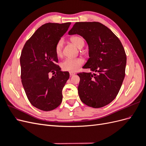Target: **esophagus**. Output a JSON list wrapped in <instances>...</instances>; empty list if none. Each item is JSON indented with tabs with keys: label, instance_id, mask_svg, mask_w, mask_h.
Returning <instances> with one entry per match:
<instances>
[{
	"label": "esophagus",
	"instance_id": "esophagus-1",
	"mask_svg": "<svg viewBox=\"0 0 146 146\" xmlns=\"http://www.w3.org/2000/svg\"><path fill=\"white\" fill-rule=\"evenodd\" d=\"M69 75H70V76L71 77V76H74V75H75V73L73 72H69Z\"/></svg>",
	"mask_w": 146,
	"mask_h": 146
}]
</instances>
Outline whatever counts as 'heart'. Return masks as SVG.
<instances>
[{
  "label": "heart",
  "instance_id": "1",
  "mask_svg": "<svg viewBox=\"0 0 146 146\" xmlns=\"http://www.w3.org/2000/svg\"><path fill=\"white\" fill-rule=\"evenodd\" d=\"M71 41L78 48H82L85 45V41L82 37L80 36H73L70 38ZM64 46V40L63 39H60L56 42L55 50L57 56H61L63 52V48ZM83 61L81 58H66L61 64V68L64 70L70 72H75L83 64Z\"/></svg>",
  "mask_w": 146,
  "mask_h": 146
}]
</instances>
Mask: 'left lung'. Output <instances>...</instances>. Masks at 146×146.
Returning <instances> with one entry per match:
<instances>
[{
  "label": "left lung",
  "instance_id": "8db88e82",
  "mask_svg": "<svg viewBox=\"0 0 146 146\" xmlns=\"http://www.w3.org/2000/svg\"><path fill=\"white\" fill-rule=\"evenodd\" d=\"M69 35H79L89 47V56L83 68L96 72L77 74L80 80L78 92L83 103L98 108L116 98L125 77L127 57L119 38L98 22H79Z\"/></svg>",
  "mask_w": 146,
  "mask_h": 146
}]
</instances>
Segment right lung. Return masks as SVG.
Returning a JSON list of instances; mask_svg holds the SVG:
<instances>
[{
	"label": "right lung",
	"mask_w": 146,
	"mask_h": 146,
	"mask_svg": "<svg viewBox=\"0 0 146 146\" xmlns=\"http://www.w3.org/2000/svg\"><path fill=\"white\" fill-rule=\"evenodd\" d=\"M70 23L41 25L25 42L20 57L21 82L30 102L42 111L54 110L63 99L62 90L69 78L61 71L55 47ZM54 76L51 78L48 74Z\"/></svg>",
	"instance_id": "1"
}]
</instances>
